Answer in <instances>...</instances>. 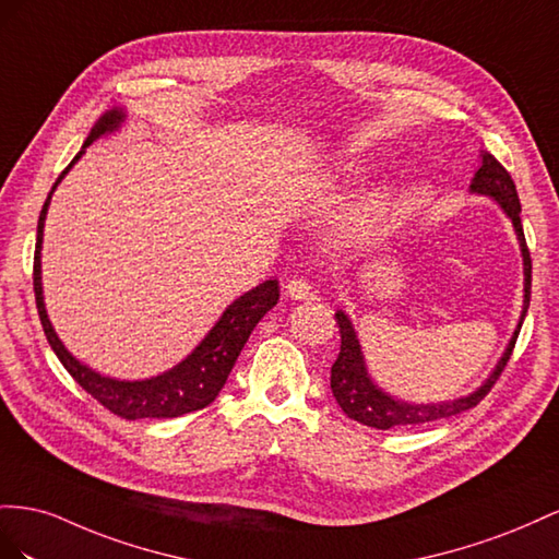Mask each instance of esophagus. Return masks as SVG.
I'll list each match as a JSON object with an SVG mask.
<instances>
[{"label": "esophagus", "mask_w": 559, "mask_h": 559, "mask_svg": "<svg viewBox=\"0 0 559 559\" xmlns=\"http://www.w3.org/2000/svg\"><path fill=\"white\" fill-rule=\"evenodd\" d=\"M285 295H288L290 299H297V301L309 299L311 297V283L307 278L295 276V278L285 283Z\"/></svg>", "instance_id": "1"}]
</instances>
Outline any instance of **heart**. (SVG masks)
<instances>
[{"mask_svg": "<svg viewBox=\"0 0 559 559\" xmlns=\"http://www.w3.org/2000/svg\"><path fill=\"white\" fill-rule=\"evenodd\" d=\"M381 205H384V194H374L368 201V205H365V209L358 213V217L354 219V227H360V225H365V222H370V217H374L381 211Z\"/></svg>", "mask_w": 559, "mask_h": 559, "instance_id": "b5f03b06", "label": "heart"}]
</instances>
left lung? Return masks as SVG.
Instances as JSON below:
<instances>
[{"instance_id": "8db88e82", "label": "left lung", "mask_w": 559, "mask_h": 559, "mask_svg": "<svg viewBox=\"0 0 559 559\" xmlns=\"http://www.w3.org/2000/svg\"><path fill=\"white\" fill-rule=\"evenodd\" d=\"M483 166L477 168L475 178L471 182V191L473 194H485L491 197L501 205V211L510 217L518 234L520 241V250H522V262H524V307H522V316L520 323L510 337L501 360L497 362V368L491 370V374L485 379V384L464 395L456 397V401H448V403H430V405H412L405 401H397V397L389 395L386 391H381L372 377L368 374V368H365V358L360 350V342L356 337L354 323L348 321V316L340 309L334 313V321L340 325V334H342V348L340 356L334 360L332 370H330V389L334 401L344 409V414L348 419H354L358 424L372 426V428H381L389 430L395 426H419V424H430L438 419H450L454 414L466 412L471 407H475L483 397L491 391V386L497 384V379L501 377L506 362L510 360V354H513L515 342L520 328L524 323V316H527L530 309V295H532V258H530V248L527 241H524V231H522V222H520V213L522 205L518 199V189L510 173L493 158L489 152H483Z\"/></svg>"}]
</instances>
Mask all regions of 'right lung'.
<instances>
[{"label":"right lung","mask_w":559,"mask_h":559,"mask_svg":"<svg viewBox=\"0 0 559 559\" xmlns=\"http://www.w3.org/2000/svg\"><path fill=\"white\" fill-rule=\"evenodd\" d=\"M126 119V111L115 107L105 111L93 126L82 152H79L72 164L60 173V178L49 191V199L44 201V209L39 213V225H37V248H35V299H37V311L39 321L44 328L46 340H49L53 354L58 360L66 365V370L72 374V379L82 386L86 393H91L95 401L109 412H115L121 419H173L182 417L187 412H197L209 407L217 393L225 386V381L234 368V362L246 346L250 332L262 321V316L276 307L278 301V281H264L258 288L248 290L238 299H234L227 307V311L219 316V321L213 325V330L205 334L201 344L191 350V354L175 365L173 370L156 374L150 379L140 381H126V379H111L103 377L95 370L86 368L84 362H79L66 344L60 342L56 334L49 313L44 307V293H41V241H44V219L46 211H49V203L56 187L60 180L66 178L68 170L82 158L84 150L91 145L93 140H98L107 133H115Z\"/></svg>","instance_id":"obj_1"}]
</instances>
